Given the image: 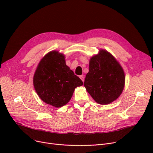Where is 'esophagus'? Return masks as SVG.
Listing matches in <instances>:
<instances>
[{
  "instance_id": "esophagus-1",
  "label": "esophagus",
  "mask_w": 153,
  "mask_h": 153,
  "mask_svg": "<svg viewBox=\"0 0 153 153\" xmlns=\"http://www.w3.org/2000/svg\"><path fill=\"white\" fill-rule=\"evenodd\" d=\"M79 77H80V79H81L82 80V82H84V76L83 75L80 76H79Z\"/></svg>"
}]
</instances>
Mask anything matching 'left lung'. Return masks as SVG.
<instances>
[{"label": "left lung", "mask_w": 153, "mask_h": 153, "mask_svg": "<svg viewBox=\"0 0 153 153\" xmlns=\"http://www.w3.org/2000/svg\"><path fill=\"white\" fill-rule=\"evenodd\" d=\"M125 82L122 66L107 50L100 49L91 58L84 85L96 102L107 105L117 100L123 91Z\"/></svg>", "instance_id": "8db88e82"}]
</instances>
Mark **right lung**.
<instances>
[{"label": "right lung", "instance_id": "1", "mask_svg": "<svg viewBox=\"0 0 153 153\" xmlns=\"http://www.w3.org/2000/svg\"><path fill=\"white\" fill-rule=\"evenodd\" d=\"M83 82L66 64L65 56L57 51L48 53L39 61L33 76L35 89L44 102L61 107L71 100Z\"/></svg>", "mask_w": 153, "mask_h": 153}]
</instances>
